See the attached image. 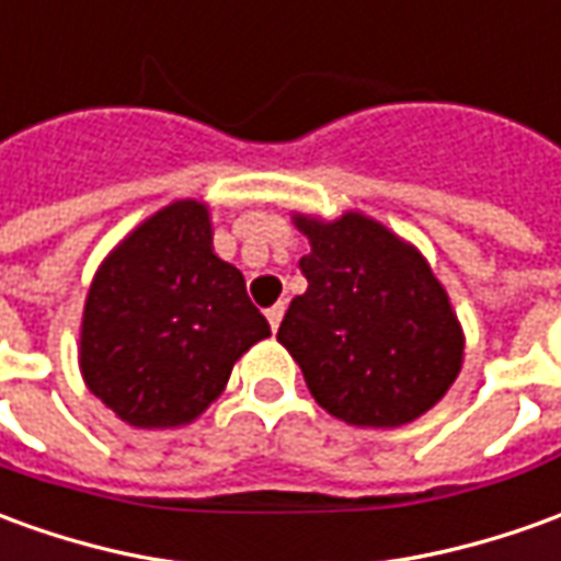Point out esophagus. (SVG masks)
Wrapping results in <instances>:
<instances>
[{"label":"esophagus","instance_id":"esophagus-1","mask_svg":"<svg viewBox=\"0 0 561 561\" xmlns=\"http://www.w3.org/2000/svg\"><path fill=\"white\" fill-rule=\"evenodd\" d=\"M282 316H285V304H276V307L267 309V321H270V328H273V331L279 328Z\"/></svg>","mask_w":561,"mask_h":561}]
</instances>
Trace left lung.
<instances>
[{
  "mask_svg": "<svg viewBox=\"0 0 561 561\" xmlns=\"http://www.w3.org/2000/svg\"><path fill=\"white\" fill-rule=\"evenodd\" d=\"M312 252L300 257L309 288L279 324L312 398L348 425H407L456 382L458 328L425 257L364 215L321 225L297 218Z\"/></svg>",
  "mask_w": 561,
  "mask_h": 561,
  "instance_id": "1",
  "label": "left lung"
}]
</instances>
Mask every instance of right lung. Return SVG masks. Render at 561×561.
Instances as JSON below:
<instances>
[{
    "label": "right lung",
    "instance_id": "1",
    "mask_svg": "<svg viewBox=\"0 0 561 561\" xmlns=\"http://www.w3.org/2000/svg\"><path fill=\"white\" fill-rule=\"evenodd\" d=\"M270 336L233 264L213 252L203 203L179 199L108 254L81 321L88 389L136 428H175L221 394Z\"/></svg>",
    "mask_w": 561,
    "mask_h": 561
}]
</instances>
